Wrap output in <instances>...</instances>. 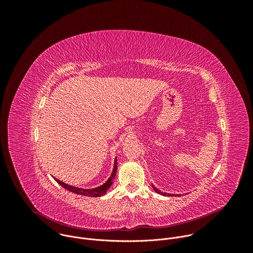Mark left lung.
Listing matches in <instances>:
<instances>
[{"instance_id": "left-lung-1", "label": "left lung", "mask_w": 253, "mask_h": 253, "mask_svg": "<svg viewBox=\"0 0 253 253\" xmlns=\"http://www.w3.org/2000/svg\"><path fill=\"white\" fill-rule=\"evenodd\" d=\"M153 186V185H152ZM153 189L155 192H157L158 194H161V195H164V196H176L175 194H170V193H165V192H161L159 189H157L156 187L153 186ZM177 196H180V194H177Z\"/></svg>"}]
</instances>
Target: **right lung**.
Listing matches in <instances>:
<instances>
[{"instance_id": "1", "label": "right lung", "mask_w": 253, "mask_h": 253, "mask_svg": "<svg viewBox=\"0 0 253 253\" xmlns=\"http://www.w3.org/2000/svg\"><path fill=\"white\" fill-rule=\"evenodd\" d=\"M116 171H117V158H115V161H114V168H113V171L111 173V176L109 177V179L107 180V181L99 186V187H96V188H92V189H85V188H79V187H75V186H71V185H68L62 181H60V180H58L57 178H54L56 181L63 187L65 188L66 190L68 191H71L73 193H76L78 195H83V196H89V197H99V196H103L107 190L109 189L113 183V179L115 178L116 176Z\"/></svg>"}]
</instances>
